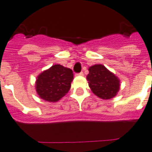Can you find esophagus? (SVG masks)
<instances>
[{"label": "esophagus", "instance_id": "1", "mask_svg": "<svg viewBox=\"0 0 152 152\" xmlns=\"http://www.w3.org/2000/svg\"><path fill=\"white\" fill-rule=\"evenodd\" d=\"M77 75H78V76H84V72H81L78 73Z\"/></svg>", "mask_w": 152, "mask_h": 152}]
</instances>
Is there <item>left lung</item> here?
I'll return each instance as SVG.
<instances>
[{
    "label": "left lung",
    "instance_id": "8db88e82",
    "mask_svg": "<svg viewBox=\"0 0 152 152\" xmlns=\"http://www.w3.org/2000/svg\"><path fill=\"white\" fill-rule=\"evenodd\" d=\"M87 76L91 91L99 98L109 99L116 96L120 90V80L102 64H95L88 68Z\"/></svg>",
    "mask_w": 152,
    "mask_h": 152
}]
</instances>
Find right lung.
<instances>
[{
  "instance_id": "obj_1",
  "label": "right lung",
  "mask_w": 152,
  "mask_h": 152,
  "mask_svg": "<svg viewBox=\"0 0 152 152\" xmlns=\"http://www.w3.org/2000/svg\"><path fill=\"white\" fill-rule=\"evenodd\" d=\"M72 80V69L61 64H54L37 76L36 91L44 100L56 102L68 93Z\"/></svg>"
}]
</instances>
